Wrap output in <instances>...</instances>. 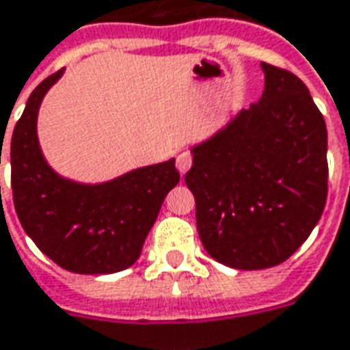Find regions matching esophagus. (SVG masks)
I'll return each mask as SVG.
<instances>
[{
	"label": "esophagus",
	"mask_w": 350,
	"mask_h": 350,
	"mask_svg": "<svg viewBox=\"0 0 350 350\" xmlns=\"http://www.w3.org/2000/svg\"><path fill=\"white\" fill-rule=\"evenodd\" d=\"M193 165V157L189 151H182V153H178V157H176V167H178V170L182 172V174H185L189 168H191Z\"/></svg>",
	"instance_id": "1"
}]
</instances>
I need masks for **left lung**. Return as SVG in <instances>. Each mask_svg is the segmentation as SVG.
Here are the masks:
<instances>
[{
	"instance_id": "left-lung-1",
	"label": "left lung",
	"mask_w": 350,
	"mask_h": 350,
	"mask_svg": "<svg viewBox=\"0 0 350 350\" xmlns=\"http://www.w3.org/2000/svg\"><path fill=\"white\" fill-rule=\"evenodd\" d=\"M261 98L191 150L185 183L204 250L227 267H275L319 224L328 197V133L305 83L261 62Z\"/></svg>"
}]
</instances>
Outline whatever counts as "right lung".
I'll return each mask as SVG.
<instances>
[{
    "instance_id": "1",
    "label": "right lung",
    "mask_w": 350,
    "mask_h": 350,
    "mask_svg": "<svg viewBox=\"0 0 350 350\" xmlns=\"http://www.w3.org/2000/svg\"><path fill=\"white\" fill-rule=\"evenodd\" d=\"M62 73L58 70L39 83L14 126V210L28 237L56 265L79 275L117 273L140 258L163 200L180 182V172L170 159L96 185L56 174L39 148L38 111L45 92Z\"/></svg>"
}]
</instances>
